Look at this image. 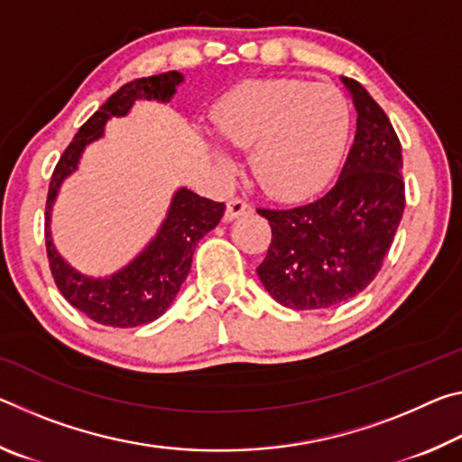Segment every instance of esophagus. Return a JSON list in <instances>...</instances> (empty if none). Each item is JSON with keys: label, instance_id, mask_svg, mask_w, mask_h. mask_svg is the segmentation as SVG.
<instances>
[{"label": "esophagus", "instance_id": "34e87169", "mask_svg": "<svg viewBox=\"0 0 462 462\" xmlns=\"http://www.w3.org/2000/svg\"><path fill=\"white\" fill-rule=\"evenodd\" d=\"M253 212V208H250V203L246 199L242 198H232L228 201V208H226V214H224V220L226 222H232L236 220V217L245 216V214H250Z\"/></svg>", "mask_w": 462, "mask_h": 462}]
</instances>
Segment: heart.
Listing matches in <instances>:
<instances>
[{
  "label": "heart",
  "instance_id": "b5f03b06",
  "mask_svg": "<svg viewBox=\"0 0 462 462\" xmlns=\"http://www.w3.org/2000/svg\"><path fill=\"white\" fill-rule=\"evenodd\" d=\"M220 134L250 151V169L271 198L318 193L338 169L350 136V104L332 85L303 79L246 81L216 106ZM228 165V156L216 151Z\"/></svg>",
  "mask_w": 462,
  "mask_h": 462
}]
</instances>
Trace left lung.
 Instances as JSON below:
<instances>
[{"mask_svg":"<svg viewBox=\"0 0 462 462\" xmlns=\"http://www.w3.org/2000/svg\"><path fill=\"white\" fill-rule=\"evenodd\" d=\"M342 83L358 118L338 181L306 206L256 209L273 234L256 273L273 300L291 310L334 308L369 287L403 216L400 138L361 83Z\"/></svg>","mask_w":462,"mask_h":462,"instance_id":"8db88e82","label":"left lung"}]
</instances>
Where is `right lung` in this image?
<instances>
[{
    "label": "right lung",
    "instance_id": "right-lung-1",
    "mask_svg": "<svg viewBox=\"0 0 462 462\" xmlns=\"http://www.w3.org/2000/svg\"><path fill=\"white\" fill-rule=\"evenodd\" d=\"M183 81L177 71L134 79L109 96L91 118L77 132L54 167L46 198L44 238L51 273L62 297L73 308L83 311L93 322L112 328H134L165 314L189 275L198 242L222 220L226 206L201 198L189 189H179L171 201L167 220L143 253L128 267L112 277L93 279L75 271L57 253L51 240V209L57 199L60 183L79 165L83 148L101 138L104 126L114 116H126L136 99L171 101L175 88Z\"/></svg>",
    "mask_w": 462,
    "mask_h": 462
}]
</instances>
